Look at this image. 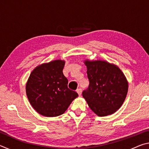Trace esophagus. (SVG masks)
Returning a JSON list of instances; mask_svg holds the SVG:
<instances>
[{
  "mask_svg": "<svg viewBox=\"0 0 149 149\" xmlns=\"http://www.w3.org/2000/svg\"><path fill=\"white\" fill-rule=\"evenodd\" d=\"M76 91L78 93V95H79V96H81V93H82L81 89H80V88H79V89H77L76 90Z\"/></svg>",
  "mask_w": 149,
  "mask_h": 149,
  "instance_id": "34e87169",
  "label": "esophagus"
}]
</instances>
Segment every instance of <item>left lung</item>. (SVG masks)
<instances>
[{"label":"left lung","mask_w":149,"mask_h":149,"mask_svg":"<svg viewBox=\"0 0 149 149\" xmlns=\"http://www.w3.org/2000/svg\"><path fill=\"white\" fill-rule=\"evenodd\" d=\"M89 80L83 97L99 116L112 114L122 107L128 91V81L118 65L105 60H84Z\"/></svg>","instance_id":"8db88e82"}]
</instances>
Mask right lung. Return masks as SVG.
<instances>
[{"mask_svg": "<svg viewBox=\"0 0 149 149\" xmlns=\"http://www.w3.org/2000/svg\"><path fill=\"white\" fill-rule=\"evenodd\" d=\"M65 61L55 60L39 65L30 74L26 95L32 107L39 114L56 117L64 114L77 93L68 87L63 74Z\"/></svg>", "mask_w": 149, "mask_h": 149, "instance_id": "add662e5", "label": "right lung"}]
</instances>
